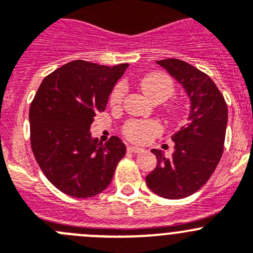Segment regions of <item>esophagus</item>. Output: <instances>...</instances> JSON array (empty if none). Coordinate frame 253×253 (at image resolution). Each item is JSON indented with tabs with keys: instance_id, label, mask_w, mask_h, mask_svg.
Masks as SVG:
<instances>
[{
	"instance_id": "1",
	"label": "esophagus",
	"mask_w": 253,
	"mask_h": 253,
	"mask_svg": "<svg viewBox=\"0 0 253 253\" xmlns=\"http://www.w3.org/2000/svg\"><path fill=\"white\" fill-rule=\"evenodd\" d=\"M126 150H128V153H134V154H136V153H143V149H140V148H138V146H128V149H126Z\"/></svg>"
}]
</instances>
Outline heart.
I'll return each instance as SVG.
<instances>
[{"label":"heart","mask_w":253,"mask_h":253,"mask_svg":"<svg viewBox=\"0 0 253 253\" xmlns=\"http://www.w3.org/2000/svg\"><path fill=\"white\" fill-rule=\"evenodd\" d=\"M144 94L154 103H163L171 98L175 93V83L167 73L151 72L146 74L139 82ZM125 95V85L117 84L109 95V105L112 108H119ZM185 107L182 104H175L169 109L170 117L179 119L184 114ZM161 133V125L155 120H129L123 126V134L130 141L136 144H146Z\"/></svg>","instance_id":"b5f03b06"}]
</instances>
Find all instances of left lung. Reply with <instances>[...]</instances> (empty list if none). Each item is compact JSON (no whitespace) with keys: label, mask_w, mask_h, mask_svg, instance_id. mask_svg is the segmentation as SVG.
<instances>
[{"label":"left lung","mask_w":253,"mask_h":253,"mask_svg":"<svg viewBox=\"0 0 253 253\" xmlns=\"http://www.w3.org/2000/svg\"><path fill=\"white\" fill-rule=\"evenodd\" d=\"M185 88L191 99L190 123L174 136L170 159L151 150L156 168L146 176L149 189L170 200L190 196L208 182L220 163L227 125V104L212 79L191 64L176 58L156 62Z\"/></svg>","instance_id":"1"}]
</instances>
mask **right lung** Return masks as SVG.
<instances>
[{
    "label": "right lung",
    "mask_w": 253,
    "mask_h": 253,
    "mask_svg": "<svg viewBox=\"0 0 253 253\" xmlns=\"http://www.w3.org/2000/svg\"><path fill=\"white\" fill-rule=\"evenodd\" d=\"M128 63L108 67L72 61L48 74L30 107L31 148L52 185L69 196L86 199L110 184L125 144L118 136L99 144L90 124L104 112L112 89Z\"/></svg>",
    "instance_id": "right-lung-1"
}]
</instances>
